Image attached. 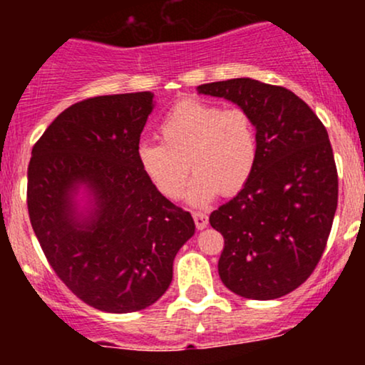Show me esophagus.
I'll list each match as a JSON object with an SVG mask.
<instances>
[{
  "label": "esophagus",
  "instance_id": "34e87169",
  "mask_svg": "<svg viewBox=\"0 0 365 365\" xmlns=\"http://www.w3.org/2000/svg\"><path fill=\"white\" fill-rule=\"evenodd\" d=\"M192 216H194V221H195L197 228H199V230L206 228L207 223H209V217H207L206 212H202V211H194V212H192Z\"/></svg>",
  "mask_w": 365,
  "mask_h": 365
}]
</instances>
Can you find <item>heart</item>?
Segmentation results:
<instances>
[{
    "label": "heart",
    "mask_w": 365,
    "mask_h": 365,
    "mask_svg": "<svg viewBox=\"0 0 365 365\" xmlns=\"http://www.w3.org/2000/svg\"><path fill=\"white\" fill-rule=\"evenodd\" d=\"M163 142H142L140 168L166 199H178L188 166L195 171L187 200L204 206L220 194L233 195L247 185L257 163V135L244 108L187 99L159 125Z\"/></svg>",
    "instance_id": "heart-1"
}]
</instances>
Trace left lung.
Masks as SVG:
<instances>
[{
    "label": "left lung",
    "mask_w": 365,
    "mask_h": 365,
    "mask_svg": "<svg viewBox=\"0 0 365 365\" xmlns=\"http://www.w3.org/2000/svg\"><path fill=\"white\" fill-rule=\"evenodd\" d=\"M197 91L244 108L257 135L252 177L209 216L225 238L220 278L245 299H279L314 273L328 244L338 206L328 132L316 113L282 86L232 78Z\"/></svg>",
    "instance_id": "8db88e82"
}]
</instances>
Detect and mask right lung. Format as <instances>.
<instances>
[{"mask_svg": "<svg viewBox=\"0 0 365 365\" xmlns=\"http://www.w3.org/2000/svg\"><path fill=\"white\" fill-rule=\"evenodd\" d=\"M150 92L98 96L56 116L32 148L27 209L58 278L104 312H135L168 290L173 259L194 235L190 212L163 197L140 168V133ZM87 182L95 215L73 216L69 194Z\"/></svg>", "mask_w": 365, "mask_h": 365, "instance_id": "right-lung-1", "label": "right lung"}]
</instances>
